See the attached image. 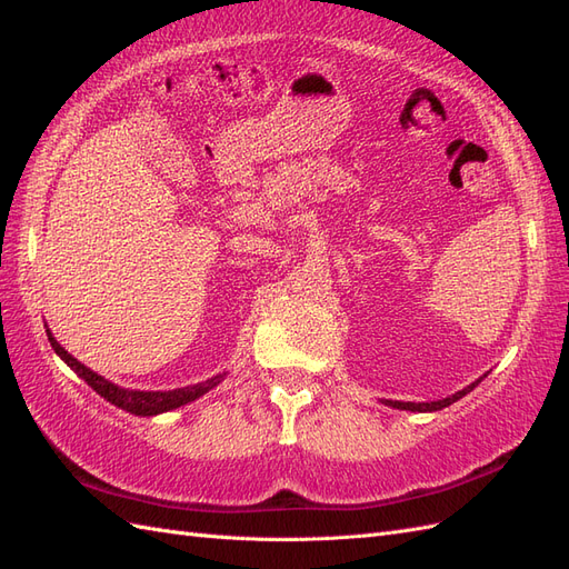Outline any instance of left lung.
Returning a JSON list of instances; mask_svg holds the SVG:
<instances>
[{"label": "left lung", "instance_id": "obj_1", "mask_svg": "<svg viewBox=\"0 0 569 569\" xmlns=\"http://www.w3.org/2000/svg\"><path fill=\"white\" fill-rule=\"evenodd\" d=\"M486 377V375H483ZM481 377V379H483ZM481 379H477V381H472L469 386H465L462 391H458V393H452V396H448V398H443V400H429V402H402V400H381L383 405H388V408H396V410H410V412H436V410H443V408H448V405H452V402H458L462 396H467L469 391H475V386H479L481 383Z\"/></svg>", "mask_w": 569, "mask_h": 569}]
</instances>
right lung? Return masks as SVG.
I'll return each instance as SVG.
<instances>
[{"label": "right lung", "instance_id": "1", "mask_svg": "<svg viewBox=\"0 0 569 569\" xmlns=\"http://www.w3.org/2000/svg\"><path fill=\"white\" fill-rule=\"evenodd\" d=\"M47 338H50V343L61 360L67 362L80 379H86V383L92 388L94 393H100L107 402L117 405V408L131 412L136 417H154L161 412H171L176 408H183V405L198 400L204 393L212 391V388L219 386L226 377V371H221V375H217L212 379L192 383V386H183V388H173V391H138V388H123L119 383H111L109 379L100 377L90 367L80 365L69 350H63L59 346V340L52 336L50 329H47Z\"/></svg>", "mask_w": 569, "mask_h": 569}]
</instances>
